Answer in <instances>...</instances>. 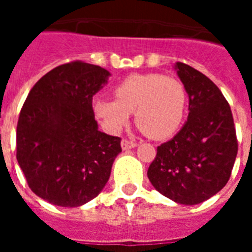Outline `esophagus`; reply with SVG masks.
<instances>
[{
	"label": "esophagus",
	"instance_id": "esophagus-1",
	"mask_svg": "<svg viewBox=\"0 0 252 252\" xmlns=\"http://www.w3.org/2000/svg\"><path fill=\"white\" fill-rule=\"evenodd\" d=\"M136 146H137V144H136V142L128 141V140H122V149L123 150L133 149V148H136Z\"/></svg>",
	"mask_w": 252,
	"mask_h": 252
}]
</instances>
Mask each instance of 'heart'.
Wrapping results in <instances>:
<instances>
[{
	"label": "heart",
	"mask_w": 252,
	"mask_h": 252,
	"mask_svg": "<svg viewBox=\"0 0 252 252\" xmlns=\"http://www.w3.org/2000/svg\"><path fill=\"white\" fill-rule=\"evenodd\" d=\"M116 99L96 98L95 115L111 133H118L134 112L137 126L153 140L170 137L183 120L187 93L182 81L157 73L132 74L115 87Z\"/></svg>",
	"instance_id": "obj_1"
}]
</instances>
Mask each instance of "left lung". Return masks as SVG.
Instances as JSON below:
<instances>
[{
    "instance_id": "left-lung-1",
    "label": "left lung",
    "mask_w": 252,
    "mask_h": 252,
    "mask_svg": "<svg viewBox=\"0 0 252 252\" xmlns=\"http://www.w3.org/2000/svg\"><path fill=\"white\" fill-rule=\"evenodd\" d=\"M174 69L188 94V118L180 130L157 148L148 178L159 193L196 205L220 192L230 178L238 144L229 103L203 73L183 63Z\"/></svg>"
}]
</instances>
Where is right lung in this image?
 <instances>
[{
	"instance_id": "add662e5",
	"label": "right lung",
	"mask_w": 252,
	"mask_h": 252,
	"mask_svg": "<svg viewBox=\"0 0 252 252\" xmlns=\"http://www.w3.org/2000/svg\"><path fill=\"white\" fill-rule=\"evenodd\" d=\"M111 73L74 61L57 66L27 95L17 126V161L31 191L57 207L89 203L110 179L120 138L98 129L93 96Z\"/></svg>"
}]
</instances>
